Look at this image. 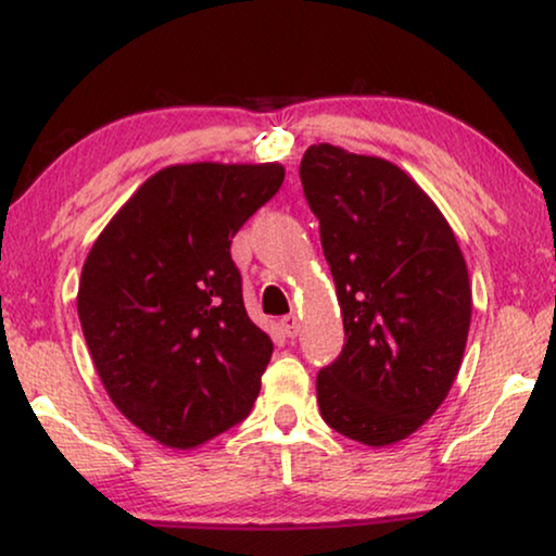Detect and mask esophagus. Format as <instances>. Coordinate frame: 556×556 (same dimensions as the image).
I'll use <instances>...</instances> for the list:
<instances>
[{
  "label": "esophagus",
  "instance_id": "34e87169",
  "mask_svg": "<svg viewBox=\"0 0 556 556\" xmlns=\"http://www.w3.org/2000/svg\"><path fill=\"white\" fill-rule=\"evenodd\" d=\"M280 329H283V333L286 337H299V331H301V324H299V316L295 314H288V316H283L280 318Z\"/></svg>",
  "mask_w": 556,
  "mask_h": 556
}]
</instances>
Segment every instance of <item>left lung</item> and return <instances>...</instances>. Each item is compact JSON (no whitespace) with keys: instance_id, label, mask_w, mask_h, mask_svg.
Wrapping results in <instances>:
<instances>
[{"instance_id":"1","label":"left lung","mask_w":556,"mask_h":556,"mask_svg":"<svg viewBox=\"0 0 556 556\" xmlns=\"http://www.w3.org/2000/svg\"><path fill=\"white\" fill-rule=\"evenodd\" d=\"M301 185L346 333L316 377L321 417L356 443H400L443 405L466 352L473 303L458 240L387 159L314 143Z\"/></svg>"}]
</instances>
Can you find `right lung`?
I'll return each instance as SVG.
<instances>
[{"instance_id": "right-lung-1", "label": "right lung", "mask_w": 556, "mask_h": 556, "mask_svg": "<svg viewBox=\"0 0 556 556\" xmlns=\"http://www.w3.org/2000/svg\"><path fill=\"white\" fill-rule=\"evenodd\" d=\"M280 164H174L156 172L90 248L78 316L121 413L189 451L245 420L273 341L250 321L235 232L278 192Z\"/></svg>"}]
</instances>
